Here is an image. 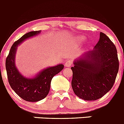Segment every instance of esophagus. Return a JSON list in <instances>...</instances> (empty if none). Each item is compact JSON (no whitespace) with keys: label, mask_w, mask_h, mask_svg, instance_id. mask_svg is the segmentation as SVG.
<instances>
[{"label":"esophagus","mask_w":124,"mask_h":124,"mask_svg":"<svg viewBox=\"0 0 124 124\" xmlns=\"http://www.w3.org/2000/svg\"><path fill=\"white\" fill-rule=\"evenodd\" d=\"M72 61L70 60H69L67 62H65V66L67 67H69L70 66H72Z\"/></svg>","instance_id":"obj_1"}]
</instances>
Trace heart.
<instances>
[{"label":"heart","instance_id":"1","mask_svg":"<svg viewBox=\"0 0 124 124\" xmlns=\"http://www.w3.org/2000/svg\"><path fill=\"white\" fill-rule=\"evenodd\" d=\"M84 36H79V37H78V42L81 43L82 41H84Z\"/></svg>","mask_w":124,"mask_h":124}]
</instances>
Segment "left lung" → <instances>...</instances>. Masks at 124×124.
Returning a JSON list of instances; mask_svg holds the SVG:
<instances>
[{
    "label": "left lung",
    "mask_w": 124,
    "mask_h": 124,
    "mask_svg": "<svg viewBox=\"0 0 124 124\" xmlns=\"http://www.w3.org/2000/svg\"><path fill=\"white\" fill-rule=\"evenodd\" d=\"M72 87L75 94L85 101H95L111 90L119 70L117 50L102 32L92 51L73 62Z\"/></svg>",
    "instance_id": "8db88e82"
}]
</instances>
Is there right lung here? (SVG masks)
I'll return each mask as SVG.
<instances>
[{
  "mask_svg": "<svg viewBox=\"0 0 124 124\" xmlns=\"http://www.w3.org/2000/svg\"><path fill=\"white\" fill-rule=\"evenodd\" d=\"M40 31H31L23 35L14 42L6 59V70L11 87L17 95L29 102H37L46 97L52 78L64 69L62 64L49 67L38 73L33 78H26L18 70L15 63L17 46L27 39L40 34Z\"/></svg>",
  "mask_w": 124,
  "mask_h": 124,
  "instance_id": "obj_1",
  "label": "right lung"
}]
</instances>
